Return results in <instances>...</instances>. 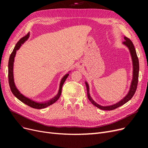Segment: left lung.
Returning <instances> with one entry per match:
<instances>
[{"instance_id": "8db88e82", "label": "left lung", "mask_w": 148, "mask_h": 148, "mask_svg": "<svg viewBox=\"0 0 148 148\" xmlns=\"http://www.w3.org/2000/svg\"><path fill=\"white\" fill-rule=\"evenodd\" d=\"M125 41L123 42V43L126 45L130 50V52L132 58V61H133V79L132 82V84L130 86V91L128 93V95L125 96L123 99L121 100L120 102L118 103H116L115 104L109 106H101L99 104H97L95 101H93V99L91 97L90 95H89V86L88 83L86 82V89H87V95L88 99L90 101V102L92 103V104L97 107V108H99L102 110H114L118 108V107H120L121 106H122L125 104V103L127 102L128 101L130 100L132 97L135 95V93L136 92L137 86H138V77H139V60H138V58L136 54L135 48L134 47L132 41L129 38L125 36L124 37Z\"/></svg>"}]
</instances>
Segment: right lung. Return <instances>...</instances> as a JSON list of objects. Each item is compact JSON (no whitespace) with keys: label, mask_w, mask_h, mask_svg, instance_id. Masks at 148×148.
Instances as JSON below:
<instances>
[{"label":"right lung","mask_w":148,"mask_h":148,"mask_svg":"<svg viewBox=\"0 0 148 148\" xmlns=\"http://www.w3.org/2000/svg\"><path fill=\"white\" fill-rule=\"evenodd\" d=\"M28 37H29V33L25 35V36H23V38H21L19 40V41H18V42L16 44L15 47H14V49H13V50L10 56L9 60H8V83H9L10 89H11L12 93L13 94V95H14L16 98H18V99L20 101H21L22 102H23L24 104L28 105V106L32 107V108H34V109H43V108H45V107H48L49 106L53 104V103L56 102L58 99H59V98L60 97V96L61 95L62 86H63L65 81L66 80V78L68 77L69 74L65 75L64 77V78L62 79L60 84L59 91V92H58V94H57V95L56 97H53V99H52L51 100L49 101L46 102L38 103L36 102H34L33 101H31V99H28V98L25 97L23 95H22V94H21L18 91V90L16 89L15 85V83H14V79H13V62H14V57L15 56V53H16V51L20 48V47L21 45V44H23L26 41V40L28 38Z\"/></svg>","instance_id":"1"}]
</instances>
